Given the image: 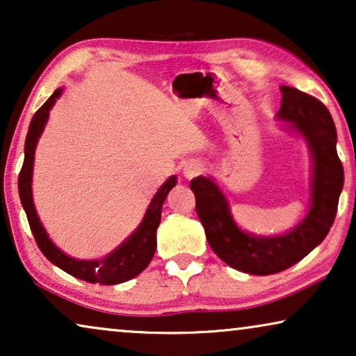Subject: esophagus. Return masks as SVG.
Instances as JSON below:
<instances>
[{
	"mask_svg": "<svg viewBox=\"0 0 356 356\" xmlns=\"http://www.w3.org/2000/svg\"><path fill=\"white\" fill-rule=\"evenodd\" d=\"M201 172H202V165H201V163H196V162L188 163L186 167L183 168V175H184V177H186L188 179L197 177V175L201 173Z\"/></svg>",
	"mask_w": 356,
	"mask_h": 356,
	"instance_id": "obj_1",
	"label": "esophagus"
}]
</instances>
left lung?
<instances>
[{"mask_svg": "<svg viewBox=\"0 0 356 356\" xmlns=\"http://www.w3.org/2000/svg\"><path fill=\"white\" fill-rule=\"evenodd\" d=\"M282 106L277 118L303 136L311 150L313 179L306 217L284 235L256 236L233 220L228 201L212 178L191 179L196 212L209 246L233 269L252 275L285 270L321 245L332 227L343 188V167L337 155V131L323 102L295 87L282 86Z\"/></svg>", "mask_w": 356, "mask_h": 356, "instance_id": "8db88e82", "label": "left lung"}]
</instances>
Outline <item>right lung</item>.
<instances>
[{
    "label": "right lung",
    "mask_w": 356,
    "mask_h": 356,
    "mask_svg": "<svg viewBox=\"0 0 356 356\" xmlns=\"http://www.w3.org/2000/svg\"><path fill=\"white\" fill-rule=\"evenodd\" d=\"M63 89H56L53 95L35 111L33 118L29 126V133L24 145V163L19 173V196L24 211L27 213L29 225H31L32 235L35 238L38 248L45 254V257L53 264L60 267L67 274L77 279L89 282V284H102V285H116L123 284L126 280L134 279L139 275L149 262L152 261L157 248V227L162 216L163 201L167 199V194L173 186H177V177H170L165 181L157 194L150 201L147 212L140 222V225L136 228V232L129 238L121 243L115 251H111L104 259L84 261L74 259L67 256L60 248L53 245V241L48 238L45 228L40 223V218L37 216L35 206L32 199V172H33V157H35V147L45 128L48 115H50L51 106L55 105L58 97L61 95Z\"/></svg>",
    "instance_id": "add662e5"
}]
</instances>
